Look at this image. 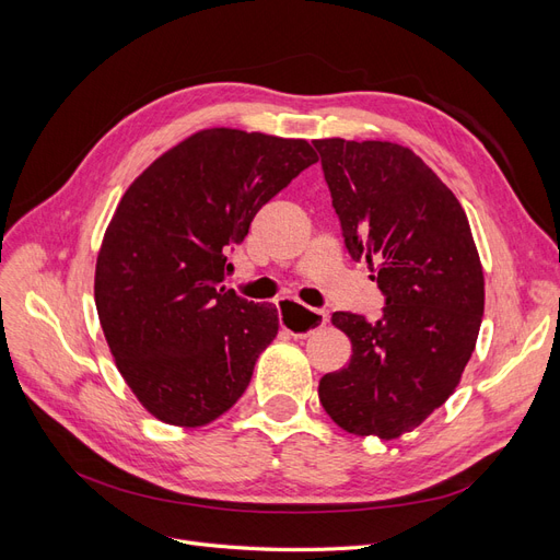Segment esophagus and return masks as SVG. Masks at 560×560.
<instances>
[{
    "instance_id": "obj_1",
    "label": "esophagus",
    "mask_w": 560,
    "mask_h": 560,
    "mask_svg": "<svg viewBox=\"0 0 560 560\" xmlns=\"http://www.w3.org/2000/svg\"><path fill=\"white\" fill-rule=\"evenodd\" d=\"M278 317H280V327L292 336H308L315 329L327 325L325 311L306 308L294 301H278Z\"/></svg>"
}]
</instances>
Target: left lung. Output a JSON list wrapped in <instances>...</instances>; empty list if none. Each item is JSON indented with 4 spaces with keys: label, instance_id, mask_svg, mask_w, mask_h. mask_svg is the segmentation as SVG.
<instances>
[{
    "label": "left lung",
    "instance_id": "1",
    "mask_svg": "<svg viewBox=\"0 0 560 560\" xmlns=\"http://www.w3.org/2000/svg\"><path fill=\"white\" fill-rule=\"evenodd\" d=\"M348 254L366 261L383 317L334 313L350 364L317 395L350 434L413 432L460 383L483 315V268L460 200L409 147L313 140Z\"/></svg>",
    "mask_w": 560,
    "mask_h": 560
}]
</instances>
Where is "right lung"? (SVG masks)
Masks as SVG:
<instances>
[{
    "label": "right lung",
    "instance_id": "1",
    "mask_svg": "<svg viewBox=\"0 0 560 560\" xmlns=\"http://www.w3.org/2000/svg\"><path fill=\"white\" fill-rule=\"evenodd\" d=\"M317 161L306 140L198 130L135 179L105 231L95 306L118 374L165 425L202 428L247 389L278 311L224 284L254 214Z\"/></svg>",
    "mask_w": 560,
    "mask_h": 560
}]
</instances>
